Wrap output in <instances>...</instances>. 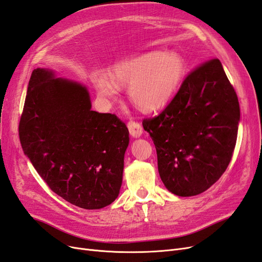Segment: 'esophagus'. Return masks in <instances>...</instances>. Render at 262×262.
Returning a JSON list of instances; mask_svg holds the SVG:
<instances>
[{
  "instance_id": "obj_1",
  "label": "esophagus",
  "mask_w": 262,
  "mask_h": 262,
  "mask_svg": "<svg viewBox=\"0 0 262 262\" xmlns=\"http://www.w3.org/2000/svg\"><path fill=\"white\" fill-rule=\"evenodd\" d=\"M128 128L130 131V134L133 138H139L142 132H143V129H142V125L139 122L136 121H129L128 122Z\"/></svg>"
}]
</instances>
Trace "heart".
Returning a JSON list of instances; mask_svg holds the SVG:
<instances>
[{
    "label": "heart",
    "instance_id": "obj_1",
    "mask_svg": "<svg viewBox=\"0 0 262 262\" xmlns=\"http://www.w3.org/2000/svg\"><path fill=\"white\" fill-rule=\"evenodd\" d=\"M186 66L177 53L147 52L119 63L110 71L108 80L95 74L94 82L102 97L116 96L117 86L130 84L129 95L141 110L153 113L163 108L185 75Z\"/></svg>",
    "mask_w": 262,
    "mask_h": 262
}]
</instances>
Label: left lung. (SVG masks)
Segmentation results:
<instances>
[{
	"label": "left lung",
	"instance_id": "obj_1",
	"mask_svg": "<svg viewBox=\"0 0 262 262\" xmlns=\"http://www.w3.org/2000/svg\"><path fill=\"white\" fill-rule=\"evenodd\" d=\"M239 118L238 98L219 59L191 71L163 112L142 122L165 187L191 196L215 184L232 160Z\"/></svg>",
	"mask_w": 262,
	"mask_h": 262
}]
</instances>
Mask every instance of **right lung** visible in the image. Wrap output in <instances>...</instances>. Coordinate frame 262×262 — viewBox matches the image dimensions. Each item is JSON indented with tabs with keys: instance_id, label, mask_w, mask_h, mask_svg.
<instances>
[{
	"instance_id": "obj_1",
	"label": "right lung",
	"mask_w": 262,
	"mask_h": 262,
	"mask_svg": "<svg viewBox=\"0 0 262 262\" xmlns=\"http://www.w3.org/2000/svg\"><path fill=\"white\" fill-rule=\"evenodd\" d=\"M91 108L85 86L36 69L18 133L24 153L54 193L96 210L119 194L129 130L116 115Z\"/></svg>"
}]
</instances>
